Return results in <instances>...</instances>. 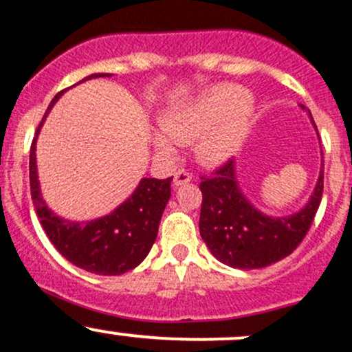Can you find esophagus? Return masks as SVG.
<instances>
[{
    "mask_svg": "<svg viewBox=\"0 0 352 352\" xmlns=\"http://www.w3.org/2000/svg\"><path fill=\"white\" fill-rule=\"evenodd\" d=\"M192 180V173L186 168H180L179 172H175V177H173V184L175 186H184V184L190 182Z\"/></svg>",
    "mask_w": 352,
    "mask_h": 352,
    "instance_id": "34e87169",
    "label": "esophagus"
}]
</instances>
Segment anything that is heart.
<instances>
[{"instance_id": "1", "label": "heart", "mask_w": 352, "mask_h": 352, "mask_svg": "<svg viewBox=\"0 0 352 352\" xmlns=\"http://www.w3.org/2000/svg\"><path fill=\"white\" fill-rule=\"evenodd\" d=\"M253 99L241 87L221 84L207 89L201 98L164 114L160 126L177 143L197 142V157L204 164L216 165L231 157L241 145L253 116ZM162 151H172V143L164 135L155 136Z\"/></svg>"}]
</instances>
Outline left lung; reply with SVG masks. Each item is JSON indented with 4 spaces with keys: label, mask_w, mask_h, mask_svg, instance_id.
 <instances>
[{
    "label": "left lung",
    "mask_w": 352,
    "mask_h": 352,
    "mask_svg": "<svg viewBox=\"0 0 352 352\" xmlns=\"http://www.w3.org/2000/svg\"><path fill=\"white\" fill-rule=\"evenodd\" d=\"M202 206L199 229L210 253L232 268H263L294 253L309 232L324 192V172L312 199L300 212L270 217L244 199L232 160L201 177Z\"/></svg>",
    "instance_id": "1"
}]
</instances>
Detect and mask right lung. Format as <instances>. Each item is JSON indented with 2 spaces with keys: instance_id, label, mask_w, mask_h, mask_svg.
Instances as JSON below:
<instances>
[{
  "instance_id": "add662e5",
  "label": "right lung",
  "mask_w": 352,
  "mask_h": 352,
  "mask_svg": "<svg viewBox=\"0 0 352 352\" xmlns=\"http://www.w3.org/2000/svg\"><path fill=\"white\" fill-rule=\"evenodd\" d=\"M102 76L109 74H92L86 79ZM62 92L64 91L52 99L47 113ZM42 123L36 128V133ZM35 143L36 136L30 146V190L40 224L55 250L72 265L96 275H123L142 263L157 239L158 224L170 199V182L173 177L165 180L143 179L131 197L113 214L91 223H70L55 216L40 195Z\"/></svg>"
}]
</instances>
